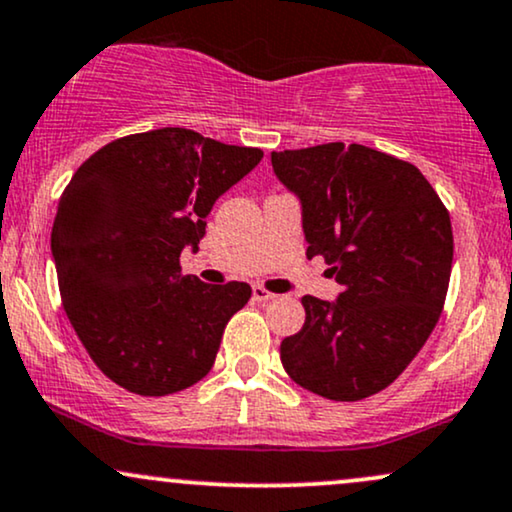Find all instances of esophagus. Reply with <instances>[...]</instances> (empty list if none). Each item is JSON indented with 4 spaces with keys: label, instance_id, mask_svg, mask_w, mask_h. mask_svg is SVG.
I'll list each match as a JSON object with an SVG mask.
<instances>
[{
    "label": "esophagus",
    "instance_id": "34e87169",
    "mask_svg": "<svg viewBox=\"0 0 512 512\" xmlns=\"http://www.w3.org/2000/svg\"><path fill=\"white\" fill-rule=\"evenodd\" d=\"M252 298H255L257 303H267V300L276 298V295L272 291H267L264 286H252Z\"/></svg>",
    "mask_w": 512,
    "mask_h": 512
}]
</instances>
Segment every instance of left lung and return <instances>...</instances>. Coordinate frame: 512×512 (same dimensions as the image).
<instances>
[{"label":"left lung","instance_id":"left-lung-1","mask_svg":"<svg viewBox=\"0 0 512 512\" xmlns=\"http://www.w3.org/2000/svg\"><path fill=\"white\" fill-rule=\"evenodd\" d=\"M303 202L307 257L343 286L336 303L303 295L305 324L281 341L286 374L329 400L384 391L439 322L453 267L451 214L415 164L365 145L272 152Z\"/></svg>","mask_w":512,"mask_h":512}]
</instances>
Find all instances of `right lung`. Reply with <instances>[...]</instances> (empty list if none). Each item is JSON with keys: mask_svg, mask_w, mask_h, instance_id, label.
I'll return each mask as SVG.
<instances>
[{"mask_svg": "<svg viewBox=\"0 0 512 512\" xmlns=\"http://www.w3.org/2000/svg\"><path fill=\"white\" fill-rule=\"evenodd\" d=\"M262 159L157 128L90 155L59 197L52 255L66 317L104 377L138 396H169L214 365L224 326L250 300L181 272V250L205 236L214 200Z\"/></svg>", "mask_w": 512, "mask_h": 512, "instance_id": "obj_1", "label": "right lung"}]
</instances>
